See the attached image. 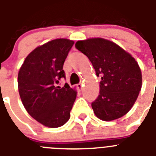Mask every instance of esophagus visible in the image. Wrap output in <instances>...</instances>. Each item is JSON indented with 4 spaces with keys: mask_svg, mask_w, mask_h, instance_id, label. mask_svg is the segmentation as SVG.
<instances>
[{
    "mask_svg": "<svg viewBox=\"0 0 156 156\" xmlns=\"http://www.w3.org/2000/svg\"><path fill=\"white\" fill-rule=\"evenodd\" d=\"M77 88H78V89L79 90V91H81V90H82V88H83V85L81 84V83H79V84H78V85H77Z\"/></svg>",
    "mask_w": 156,
    "mask_h": 156,
    "instance_id": "34e87169",
    "label": "esophagus"
}]
</instances>
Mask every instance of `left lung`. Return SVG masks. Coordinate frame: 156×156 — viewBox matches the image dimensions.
<instances>
[{
  "instance_id": "1",
  "label": "left lung",
  "mask_w": 156,
  "mask_h": 156,
  "mask_svg": "<svg viewBox=\"0 0 156 156\" xmlns=\"http://www.w3.org/2000/svg\"><path fill=\"white\" fill-rule=\"evenodd\" d=\"M75 48L88 57L97 76L101 75L99 95L91 103L94 115L109 122L127 114L142 88V71L135 58L101 37L78 41Z\"/></svg>"
}]
</instances>
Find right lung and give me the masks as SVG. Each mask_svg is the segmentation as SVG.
I'll return each instance as SVG.
<instances>
[{
    "mask_svg": "<svg viewBox=\"0 0 156 156\" xmlns=\"http://www.w3.org/2000/svg\"><path fill=\"white\" fill-rule=\"evenodd\" d=\"M75 42L58 38L32 51L19 70L18 91L26 111L48 128H58L69 120L77 91L68 84L56 86L65 78L64 62Z\"/></svg>",
    "mask_w": 156,
    "mask_h": 156,
    "instance_id": "obj_1",
    "label": "right lung"
}]
</instances>
